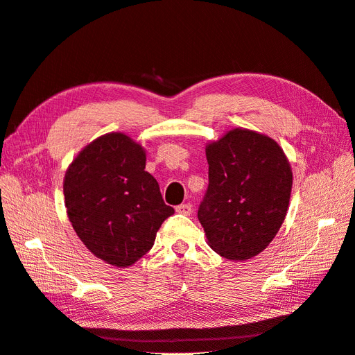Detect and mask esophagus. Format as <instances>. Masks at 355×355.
<instances>
[{
	"instance_id": "34e87169",
	"label": "esophagus",
	"mask_w": 355,
	"mask_h": 355,
	"mask_svg": "<svg viewBox=\"0 0 355 355\" xmlns=\"http://www.w3.org/2000/svg\"><path fill=\"white\" fill-rule=\"evenodd\" d=\"M175 211H177V214H181V215H186L187 216V215L191 214V205L190 203H182V205L175 207Z\"/></svg>"
}]
</instances>
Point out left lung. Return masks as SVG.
Masks as SVG:
<instances>
[{
  "label": "left lung",
  "instance_id": "left-lung-1",
  "mask_svg": "<svg viewBox=\"0 0 355 355\" xmlns=\"http://www.w3.org/2000/svg\"><path fill=\"white\" fill-rule=\"evenodd\" d=\"M209 187L198 218L209 247L243 261L261 253L286 216L293 169L282 148L259 131L235 127L206 143Z\"/></svg>",
  "mask_w": 355,
  "mask_h": 355
}]
</instances>
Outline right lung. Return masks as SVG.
<instances>
[{
  "label": "right lung",
  "mask_w": 355,
  "mask_h": 355,
  "mask_svg": "<svg viewBox=\"0 0 355 355\" xmlns=\"http://www.w3.org/2000/svg\"><path fill=\"white\" fill-rule=\"evenodd\" d=\"M146 150L124 133H107L77 153L65 171L67 216L87 250L115 268L146 254L174 214L144 171Z\"/></svg>",
  "instance_id": "right-lung-1"
}]
</instances>
